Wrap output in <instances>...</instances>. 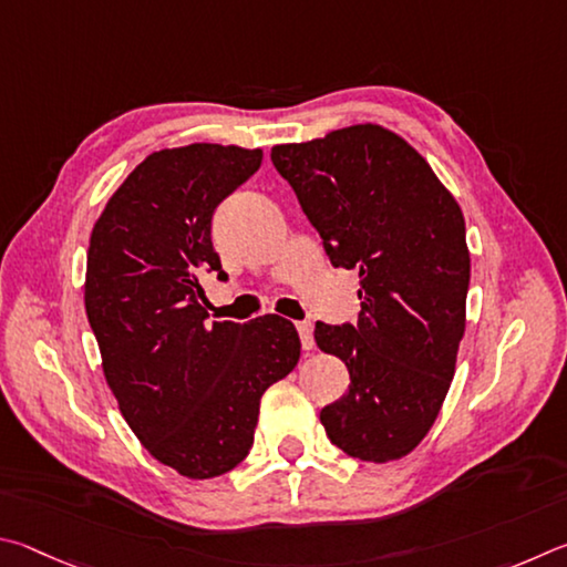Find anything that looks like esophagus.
<instances>
[{
	"label": "esophagus",
	"instance_id": "esophagus-1",
	"mask_svg": "<svg viewBox=\"0 0 567 567\" xmlns=\"http://www.w3.org/2000/svg\"><path fill=\"white\" fill-rule=\"evenodd\" d=\"M296 331H299L303 351H311L313 349V326L309 321H301V323H296Z\"/></svg>",
	"mask_w": 567,
	"mask_h": 567
}]
</instances>
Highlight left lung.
Instances as JSON below:
<instances>
[{
	"label": "left lung",
	"mask_w": 567,
	"mask_h": 567,
	"mask_svg": "<svg viewBox=\"0 0 567 567\" xmlns=\"http://www.w3.org/2000/svg\"><path fill=\"white\" fill-rule=\"evenodd\" d=\"M276 172L336 268L359 271L353 326L316 323L351 385L321 411L333 445L389 463L419 445L451 389L465 331L471 254L463 212L429 162L379 124L271 148Z\"/></svg>",
	"instance_id": "8db88e82"
}]
</instances>
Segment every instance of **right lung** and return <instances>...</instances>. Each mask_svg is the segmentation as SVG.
<instances>
[{
	"label": "right lung",
	"instance_id": "right-lung-1",
	"mask_svg": "<svg viewBox=\"0 0 567 567\" xmlns=\"http://www.w3.org/2000/svg\"><path fill=\"white\" fill-rule=\"evenodd\" d=\"M261 158V148L221 144L148 154L89 241L84 306L109 389L144 449L194 481L246 458L261 395L301 355L293 323L276 313L206 323L198 278L226 281L214 212Z\"/></svg>",
	"mask_w": 567,
	"mask_h": 567
}]
</instances>
